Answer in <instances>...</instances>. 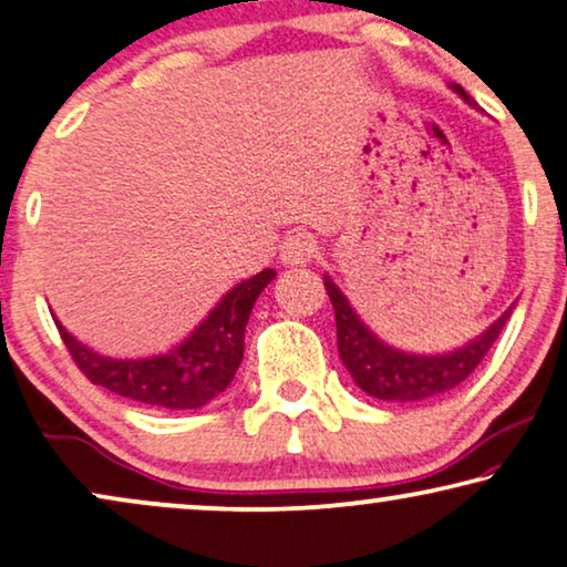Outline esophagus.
<instances>
[{
	"instance_id": "34e87169",
	"label": "esophagus",
	"mask_w": 567,
	"mask_h": 567,
	"mask_svg": "<svg viewBox=\"0 0 567 567\" xmlns=\"http://www.w3.org/2000/svg\"><path fill=\"white\" fill-rule=\"evenodd\" d=\"M318 254V241L310 234H290L282 241V249H280V259L285 265L290 267H300V265H308V261H313Z\"/></svg>"
}]
</instances>
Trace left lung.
Masks as SVG:
<instances>
[{
	"mask_svg": "<svg viewBox=\"0 0 567 567\" xmlns=\"http://www.w3.org/2000/svg\"><path fill=\"white\" fill-rule=\"evenodd\" d=\"M452 90L467 105H475L473 97L460 84H452ZM323 285L333 313H337V344L341 362L352 374L357 388H362L367 395L390 403L429 401V398H440L462 385L470 378V372L483 362V357L491 352L493 341L504 331L514 310V306H508V310H504L481 337L470 339L460 349L442 354H413L382 341L362 321L360 313L349 306L347 295L339 290L329 275H323Z\"/></svg>",
	"mask_w": 567,
	"mask_h": 567,
	"instance_id": "obj_1",
	"label": "left lung"
}]
</instances>
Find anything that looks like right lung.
<instances>
[{"label":"right lung","mask_w":567,"mask_h":567,"mask_svg":"<svg viewBox=\"0 0 567 567\" xmlns=\"http://www.w3.org/2000/svg\"><path fill=\"white\" fill-rule=\"evenodd\" d=\"M275 275V269H261L259 275L230 287L210 313L195 326V331H189L177 347L154 357H135V360L105 357L71 337L59 318L53 321L69 354L94 385L154 409H203L234 380L244 360V331L251 308Z\"/></svg>","instance_id":"obj_1"}]
</instances>
